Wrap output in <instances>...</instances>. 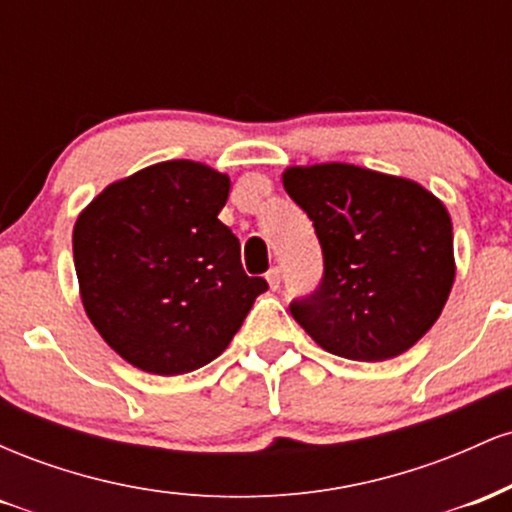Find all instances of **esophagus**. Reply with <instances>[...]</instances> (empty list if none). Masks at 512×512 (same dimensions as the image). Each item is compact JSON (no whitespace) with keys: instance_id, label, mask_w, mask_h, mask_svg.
Returning <instances> with one entry per match:
<instances>
[{"instance_id":"1","label":"esophagus","mask_w":512,"mask_h":512,"mask_svg":"<svg viewBox=\"0 0 512 512\" xmlns=\"http://www.w3.org/2000/svg\"><path fill=\"white\" fill-rule=\"evenodd\" d=\"M267 284H269V289H279V284H281V269L279 267H272L267 272Z\"/></svg>"}]
</instances>
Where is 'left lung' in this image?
<instances>
[{
    "instance_id": "obj_1",
    "label": "left lung",
    "mask_w": 512,
    "mask_h": 512,
    "mask_svg": "<svg viewBox=\"0 0 512 512\" xmlns=\"http://www.w3.org/2000/svg\"><path fill=\"white\" fill-rule=\"evenodd\" d=\"M286 192L313 221L325 274L291 315L334 356L387 361L443 313L452 281V221L419 182L351 163L291 166Z\"/></svg>"
}]
</instances>
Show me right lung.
I'll return each instance as SVG.
<instances>
[{
	"mask_svg": "<svg viewBox=\"0 0 512 512\" xmlns=\"http://www.w3.org/2000/svg\"><path fill=\"white\" fill-rule=\"evenodd\" d=\"M226 173L163 161L108 185L74 223L81 303L134 368L180 375L231 344L267 281L248 276L219 221Z\"/></svg>",
	"mask_w": 512,
	"mask_h": 512,
	"instance_id": "right-lung-1",
	"label": "right lung"
}]
</instances>
